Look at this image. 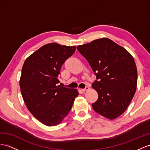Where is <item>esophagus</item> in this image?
Segmentation results:
<instances>
[{
  "label": "esophagus",
  "instance_id": "34e87169",
  "mask_svg": "<svg viewBox=\"0 0 150 150\" xmlns=\"http://www.w3.org/2000/svg\"><path fill=\"white\" fill-rule=\"evenodd\" d=\"M89 89V87H88V86H86L85 88H84V89H82V91L83 92H84V91H88Z\"/></svg>",
  "mask_w": 150,
  "mask_h": 150
}]
</instances>
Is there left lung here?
Segmentation results:
<instances>
[{"instance_id": "1", "label": "left lung", "mask_w": 150, "mask_h": 150, "mask_svg": "<svg viewBox=\"0 0 150 150\" xmlns=\"http://www.w3.org/2000/svg\"><path fill=\"white\" fill-rule=\"evenodd\" d=\"M96 75L92 84L98 99L92 106L96 112L113 120L127 108L136 93L137 72L132 55L107 38L77 46Z\"/></svg>"}]
</instances>
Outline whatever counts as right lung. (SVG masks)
Listing matches in <instances>:
<instances>
[{
  "label": "right lung",
  "mask_w": 150,
  "mask_h": 150,
  "mask_svg": "<svg viewBox=\"0 0 150 150\" xmlns=\"http://www.w3.org/2000/svg\"><path fill=\"white\" fill-rule=\"evenodd\" d=\"M75 49V46L47 44L28 57L23 66L22 97L30 113L47 126L60 124L79 95L76 89L57 85L61 68Z\"/></svg>",
  "instance_id": "1"
}]
</instances>
